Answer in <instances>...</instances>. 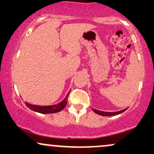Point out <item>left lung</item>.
Masks as SVG:
<instances>
[{"mask_svg": "<svg viewBox=\"0 0 154 154\" xmlns=\"http://www.w3.org/2000/svg\"><path fill=\"white\" fill-rule=\"evenodd\" d=\"M127 109H123L121 110V111L119 112H103V111H100V110H97V109H93V111H94L95 113L99 114V115H101V116H114V115H116V114H121L124 111H125Z\"/></svg>", "mask_w": 154, "mask_h": 154, "instance_id": "1", "label": "left lung"}]
</instances>
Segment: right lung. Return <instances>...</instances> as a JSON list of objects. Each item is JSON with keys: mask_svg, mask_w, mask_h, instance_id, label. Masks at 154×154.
Instances as JSON below:
<instances>
[{"mask_svg": "<svg viewBox=\"0 0 154 154\" xmlns=\"http://www.w3.org/2000/svg\"><path fill=\"white\" fill-rule=\"evenodd\" d=\"M70 94V92L68 93L67 95L66 98H65L62 102H60V103L57 104V105H54L50 106H39V105H31V104L28 103L26 102V105L29 108H30L31 110H33L35 112H39L41 114H52V113H56L61 111L64 109V107H66L67 103V100H68V96Z\"/></svg>", "mask_w": 154, "mask_h": 154, "instance_id": "right-lung-1", "label": "right lung"}]
</instances>
